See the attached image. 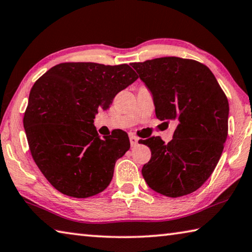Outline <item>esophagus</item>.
Here are the masks:
<instances>
[{"mask_svg":"<svg viewBox=\"0 0 252 252\" xmlns=\"http://www.w3.org/2000/svg\"><path fill=\"white\" fill-rule=\"evenodd\" d=\"M129 139H130V143H131V146L132 148H134V146L138 144V141H139V139L136 138V136L134 135V134H129Z\"/></svg>","mask_w":252,"mask_h":252,"instance_id":"obj_1","label":"esophagus"}]
</instances>
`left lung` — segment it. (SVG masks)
Masks as SVG:
<instances>
[{
	"instance_id": "1",
	"label": "left lung",
	"mask_w": 252,
	"mask_h": 252,
	"mask_svg": "<svg viewBox=\"0 0 252 252\" xmlns=\"http://www.w3.org/2000/svg\"><path fill=\"white\" fill-rule=\"evenodd\" d=\"M131 65L152 93L157 118L177 123L167 144L158 136L141 140L151 149L142 175L167 197L193 193L221 157L228 135L226 94L209 68L193 59L161 57Z\"/></svg>"
}]
</instances>
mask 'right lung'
<instances>
[{
  "label": "right lung",
  "instance_id": "1",
  "mask_svg": "<svg viewBox=\"0 0 252 252\" xmlns=\"http://www.w3.org/2000/svg\"><path fill=\"white\" fill-rule=\"evenodd\" d=\"M136 79L126 63H63L35 82L23 125L36 165L58 191L87 198L110 184L129 136L117 131L101 139L94 119Z\"/></svg>",
  "mask_w": 252,
  "mask_h": 252
}]
</instances>
